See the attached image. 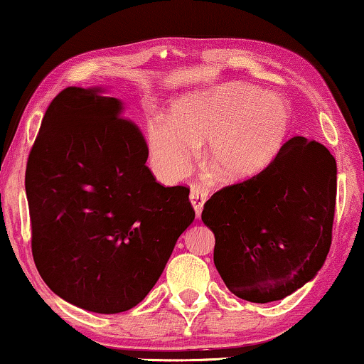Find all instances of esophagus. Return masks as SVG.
Segmentation results:
<instances>
[{"instance_id":"1","label":"esophagus","mask_w":364,"mask_h":364,"mask_svg":"<svg viewBox=\"0 0 364 364\" xmlns=\"http://www.w3.org/2000/svg\"><path fill=\"white\" fill-rule=\"evenodd\" d=\"M190 200H191V205L193 208H195V213L198 218L201 216V211H203V206H205V201L208 200V193H206L203 188L200 186H193L191 191H190Z\"/></svg>"}]
</instances>
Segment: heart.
<instances>
[{"label": "heart", "mask_w": 364, "mask_h": 364, "mask_svg": "<svg viewBox=\"0 0 364 364\" xmlns=\"http://www.w3.org/2000/svg\"><path fill=\"white\" fill-rule=\"evenodd\" d=\"M292 124L291 105L259 87L230 82L181 95L171 116L146 122L151 164L164 181L188 173L205 141L203 158L227 181H242L269 166L284 148Z\"/></svg>", "instance_id": "1"}]
</instances>
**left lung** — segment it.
<instances>
[{"instance_id": "8db88e82", "label": "left lung", "mask_w": 364, "mask_h": 364, "mask_svg": "<svg viewBox=\"0 0 364 364\" xmlns=\"http://www.w3.org/2000/svg\"><path fill=\"white\" fill-rule=\"evenodd\" d=\"M336 174L328 148L296 136L264 171L206 201L201 220L230 292L265 304L316 277L333 238Z\"/></svg>"}]
</instances>
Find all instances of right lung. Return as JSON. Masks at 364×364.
<instances>
[{
    "label": "right lung",
    "mask_w": 364,
    "mask_h": 364,
    "mask_svg": "<svg viewBox=\"0 0 364 364\" xmlns=\"http://www.w3.org/2000/svg\"><path fill=\"white\" fill-rule=\"evenodd\" d=\"M104 92L67 87L52 100L25 188L45 284L80 309L117 314L154 287L195 210L186 186L156 181L139 127Z\"/></svg>",
    "instance_id": "add662e5"
}]
</instances>
